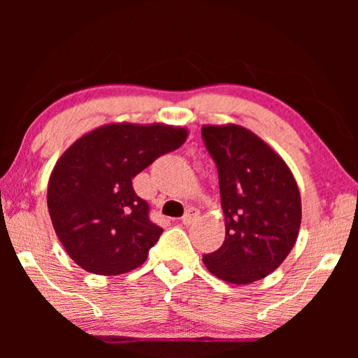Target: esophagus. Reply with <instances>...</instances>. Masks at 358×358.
Masks as SVG:
<instances>
[{
    "instance_id": "obj_1",
    "label": "esophagus",
    "mask_w": 358,
    "mask_h": 358,
    "mask_svg": "<svg viewBox=\"0 0 358 358\" xmlns=\"http://www.w3.org/2000/svg\"><path fill=\"white\" fill-rule=\"evenodd\" d=\"M197 218H199V210L189 208L187 212H185L184 217H182V223L185 224V227H189V224H192Z\"/></svg>"
}]
</instances>
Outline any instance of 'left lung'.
Here are the masks:
<instances>
[{"instance_id": "left-lung-1", "label": "left lung", "mask_w": 358, "mask_h": 358, "mask_svg": "<svg viewBox=\"0 0 358 358\" xmlns=\"http://www.w3.org/2000/svg\"><path fill=\"white\" fill-rule=\"evenodd\" d=\"M202 138L218 169L224 241L203 264L229 283L272 273L295 246L301 197L285 161L262 138L236 124L203 125Z\"/></svg>"}]
</instances>
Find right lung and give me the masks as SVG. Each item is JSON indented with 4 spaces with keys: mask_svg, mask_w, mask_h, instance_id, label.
<instances>
[{
    "mask_svg": "<svg viewBox=\"0 0 358 358\" xmlns=\"http://www.w3.org/2000/svg\"><path fill=\"white\" fill-rule=\"evenodd\" d=\"M184 127L117 122L87 131L57 161L47 189L53 229L73 261L96 275L140 267L163 228L131 179L187 138Z\"/></svg>",
    "mask_w": 358,
    "mask_h": 358,
    "instance_id": "add662e5",
    "label": "right lung"
}]
</instances>
